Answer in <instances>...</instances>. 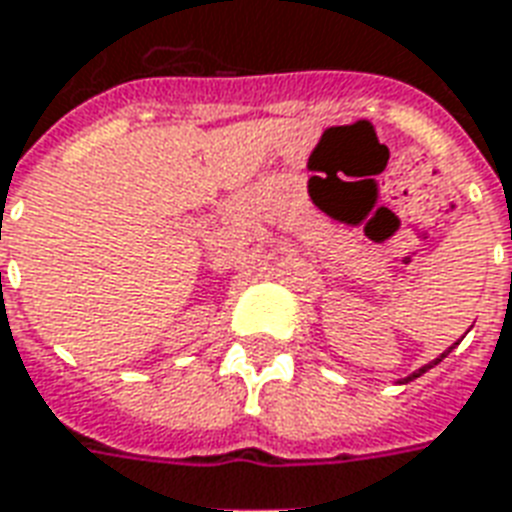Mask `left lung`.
I'll return each mask as SVG.
<instances>
[{
	"label": "left lung",
	"instance_id": "left-lung-1",
	"mask_svg": "<svg viewBox=\"0 0 512 512\" xmlns=\"http://www.w3.org/2000/svg\"><path fill=\"white\" fill-rule=\"evenodd\" d=\"M454 346H456V343H454ZM454 346H451V349H454ZM451 349H448V351H451ZM448 351H446V354H448ZM446 354H440L438 360H432V362H429V365H424V368H419V370H416V373H411V376H408V378H403V384H408V381H413V378H419L421 373H427L429 368H435V365H438V362L443 360V357H446Z\"/></svg>",
	"mask_w": 512,
	"mask_h": 512
}]
</instances>
